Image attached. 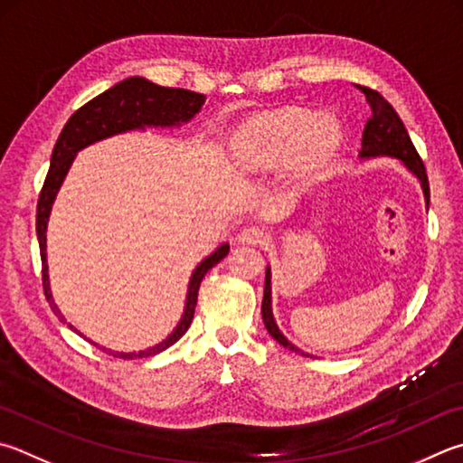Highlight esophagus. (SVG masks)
<instances>
[{"mask_svg":"<svg viewBox=\"0 0 463 463\" xmlns=\"http://www.w3.org/2000/svg\"><path fill=\"white\" fill-rule=\"evenodd\" d=\"M239 241L247 242V245H263L267 241V232L259 229V226H245L239 234Z\"/></svg>","mask_w":463,"mask_h":463,"instance_id":"esophagus-1","label":"esophagus"}]
</instances>
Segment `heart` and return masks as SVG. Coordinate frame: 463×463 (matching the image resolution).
Segmentation results:
<instances>
[{
    "label": "heart",
    "instance_id": "b5f03b06",
    "mask_svg": "<svg viewBox=\"0 0 463 463\" xmlns=\"http://www.w3.org/2000/svg\"><path fill=\"white\" fill-rule=\"evenodd\" d=\"M338 146V125L298 109L257 117L237 137L241 162L250 170H271L298 157L299 165L312 172L330 162Z\"/></svg>",
    "mask_w": 463,
    "mask_h": 463
}]
</instances>
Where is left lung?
I'll return each instance as SVG.
<instances>
[{
  "mask_svg": "<svg viewBox=\"0 0 463 463\" xmlns=\"http://www.w3.org/2000/svg\"><path fill=\"white\" fill-rule=\"evenodd\" d=\"M360 90L364 92L366 103L371 105V119H368L364 125L360 157L366 159V157H378V156H391V157L401 159V162L405 164L407 170L413 172L417 175V180L421 182L427 206H430V180H427L423 159L419 157L413 141H411L405 125H402V121H401V117L397 115V111H394L389 100L381 95V92H376L368 87H360ZM260 314H263V322H265L267 332L271 334L273 338L281 344V346L301 352L299 348L293 346L288 338H285L273 319L271 269L269 267L265 271V291H263V306H260ZM301 354H304V352H301Z\"/></svg>",
  "mask_w": 463,
  "mask_h": 463,
  "instance_id": "1",
  "label": "left lung"
}]
</instances>
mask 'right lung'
Returning a JSON list of instances; mask_svg holds the SVG:
<instances>
[{
    "mask_svg": "<svg viewBox=\"0 0 463 463\" xmlns=\"http://www.w3.org/2000/svg\"><path fill=\"white\" fill-rule=\"evenodd\" d=\"M204 100L206 97L194 90L159 87L156 82L146 80L144 77H131L117 82V85L109 90L100 92L99 97L89 100L87 105H82L79 111L66 121L64 129L61 131V137H58L56 146L52 149L50 170L46 174L44 186H42L40 198H38V210H36V232H38L40 257H42V285H44V296L48 299L50 307L54 309V314L58 317H61V322H66V319L61 314L58 306L54 304L52 293H50L48 263H46V226H48L50 210H52V204H54V198L62 186V180L66 178V174L71 170L74 156H77L82 147H87L105 137L117 136V133L144 129V128H174V125L186 123L200 111V109H203ZM229 249H231L229 242H222L214 253H210L203 263L194 269V273H192L190 283H188V296H186V307H184V316L180 319V324L175 326V330L167 335L164 342H159L156 346L141 352H113L107 348L103 350H107L109 354H113L115 358L131 360L137 356L139 358L154 356L157 352L170 348L172 344L178 342L182 335L188 332L192 317H194L200 283H203L204 275L210 271V269H213L216 263H221V260L229 255ZM71 330H74L72 326Z\"/></svg>",
    "mask_w": 463,
    "mask_h": 463,
    "instance_id": "right-lung-1",
    "label": "right lung"
}]
</instances>
